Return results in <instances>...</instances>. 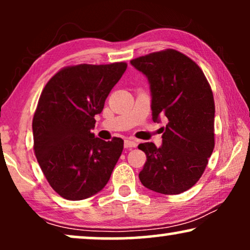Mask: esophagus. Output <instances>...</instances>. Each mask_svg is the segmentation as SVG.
Returning <instances> with one entry per match:
<instances>
[{"label":"esophagus","instance_id":"obj_1","mask_svg":"<svg viewBox=\"0 0 250 250\" xmlns=\"http://www.w3.org/2000/svg\"><path fill=\"white\" fill-rule=\"evenodd\" d=\"M138 146V143L134 140H125L124 142V146L127 149H131V148H135V146Z\"/></svg>","mask_w":250,"mask_h":250}]
</instances>
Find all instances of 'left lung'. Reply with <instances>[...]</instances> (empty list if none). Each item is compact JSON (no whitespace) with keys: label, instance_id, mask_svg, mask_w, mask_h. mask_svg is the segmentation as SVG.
<instances>
[{"label":"left lung","instance_id":"left-lung-1","mask_svg":"<svg viewBox=\"0 0 250 250\" xmlns=\"http://www.w3.org/2000/svg\"><path fill=\"white\" fill-rule=\"evenodd\" d=\"M131 64L148 78L152 121L167 119L159 148L139 145L146 156L139 179L155 192L182 193L198 182L214 150L213 92L199 66L179 51L150 53Z\"/></svg>","mask_w":250,"mask_h":250}]
</instances>
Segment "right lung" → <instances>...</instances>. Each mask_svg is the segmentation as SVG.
<instances>
[{"label": "right lung", "mask_w": 250, "mask_h": 250, "mask_svg": "<svg viewBox=\"0 0 250 250\" xmlns=\"http://www.w3.org/2000/svg\"><path fill=\"white\" fill-rule=\"evenodd\" d=\"M126 68L125 62L67 67L42 91L33 118L34 150L47 182L64 199L100 192L122 155V139L104 141L92 129Z\"/></svg>", "instance_id": "right-lung-1"}]
</instances>
